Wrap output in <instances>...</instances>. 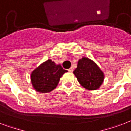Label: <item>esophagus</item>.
<instances>
[{
	"label": "esophagus",
	"mask_w": 131,
	"mask_h": 131,
	"mask_svg": "<svg viewBox=\"0 0 131 131\" xmlns=\"http://www.w3.org/2000/svg\"><path fill=\"white\" fill-rule=\"evenodd\" d=\"M68 71H69V72H72V71H73V68H72V67H71V68H70V69H69V70H68Z\"/></svg>",
	"instance_id": "obj_1"
}]
</instances>
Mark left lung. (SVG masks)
Instances as JSON below:
<instances>
[{
	"mask_svg": "<svg viewBox=\"0 0 131 131\" xmlns=\"http://www.w3.org/2000/svg\"><path fill=\"white\" fill-rule=\"evenodd\" d=\"M73 73L81 86L88 90L98 89L105 79V74L99 66L93 60L84 57L79 59Z\"/></svg>",
	"mask_w": 131,
	"mask_h": 131,
	"instance_id": "1",
	"label": "left lung"
}]
</instances>
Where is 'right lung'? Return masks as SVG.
<instances>
[{
  "label": "right lung",
  "instance_id": "add662e5",
  "mask_svg": "<svg viewBox=\"0 0 131 131\" xmlns=\"http://www.w3.org/2000/svg\"><path fill=\"white\" fill-rule=\"evenodd\" d=\"M67 70L49 59L34 70L30 75L34 89L38 93H49L57 87L60 77Z\"/></svg>",
  "mask_w": 131,
  "mask_h": 131
}]
</instances>
